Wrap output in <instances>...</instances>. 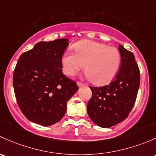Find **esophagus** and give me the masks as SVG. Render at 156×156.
I'll list each match as a JSON object with an SVG mask.
<instances>
[{
	"label": "esophagus",
	"mask_w": 156,
	"mask_h": 156,
	"mask_svg": "<svg viewBox=\"0 0 156 156\" xmlns=\"http://www.w3.org/2000/svg\"><path fill=\"white\" fill-rule=\"evenodd\" d=\"M77 86L79 87H83V86H85V84L84 83H81V82H77Z\"/></svg>",
	"instance_id": "esophagus-1"
}]
</instances>
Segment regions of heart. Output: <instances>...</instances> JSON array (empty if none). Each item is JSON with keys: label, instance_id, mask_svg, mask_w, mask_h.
Here are the masks:
<instances>
[{"label": "heart", "instance_id": "1", "mask_svg": "<svg viewBox=\"0 0 156 156\" xmlns=\"http://www.w3.org/2000/svg\"><path fill=\"white\" fill-rule=\"evenodd\" d=\"M67 51L62 58L65 74L74 76L85 66L86 76L93 83L104 85L113 80L119 70L121 54L117 48L104 43L83 41Z\"/></svg>", "mask_w": 156, "mask_h": 156}]
</instances>
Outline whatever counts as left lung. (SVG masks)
<instances>
[{"mask_svg":"<svg viewBox=\"0 0 156 156\" xmlns=\"http://www.w3.org/2000/svg\"><path fill=\"white\" fill-rule=\"evenodd\" d=\"M121 67L114 80L101 87H90L92 95L87 112L93 122L110 128L128 117L135 103L140 86V70L134 54L119 45Z\"/></svg>","mask_w":156,"mask_h":156,"instance_id":"obj_1","label":"left lung"}]
</instances>
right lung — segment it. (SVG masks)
Returning a JSON list of instances; mask_svg holds the SVG:
<instances>
[{"label":"right lung","instance_id":"add662e5","mask_svg":"<svg viewBox=\"0 0 156 156\" xmlns=\"http://www.w3.org/2000/svg\"><path fill=\"white\" fill-rule=\"evenodd\" d=\"M67 39L39 42L19 57L13 73L18 105L30 122L49 126L60 121L67 103L78 90L62 73V55Z\"/></svg>","mask_w":156,"mask_h":156}]
</instances>
